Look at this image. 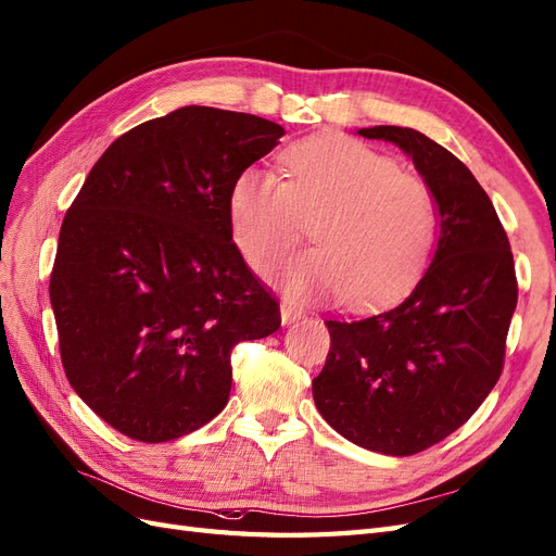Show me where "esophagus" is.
<instances>
[{"instance_id":"obj_1","label":"esophagus","mask_w":556,"mask_h":556,"mask_svg":"<svg viewBox=\"0 0 556 556\" xmlns=\"http://www.w3.org/2000/svg\"><path fill=\"white\" fill-rule=\"evenodd\" d=\"M301 317H304V311H301V308L294 306V304H290V301H282V304H280V319H282V325L299 323Z\"/></svg>"}]
</instances>
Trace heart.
I'll return each mask as SVG.
<instances>
[{"label": "heart", "mask_w": 556, "mask_h": 556, "mask_svg": "<svg viewBox=\"0 0 556 556\" xmlns=\"http://www.w3.org/2000/svg\"><path fill=\"white\" fill-rule=\"evenodd\" d=\"M285 180L245 169L231 185V237L252 271L266 274L296 245L301 216L317 248L285 264L292 296H343L376 306L422 271L435 237L431 192L392 157L348 137H313L282 153Z\"/></svg>", "instance_id": "b5f03b06"}]
</instances>
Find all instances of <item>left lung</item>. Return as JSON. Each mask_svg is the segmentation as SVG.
<instances>
[{
  "label": "left lung",
  "instance_id": "obj_1",
  "mask_svg": "<svg viewBox=\"0 0 556 556\" xmlns=\"http://www.w3.org/2000/svg\"><path fill=\"white\" fill-rule=\"evenodd\" d=\"M359 134L413 160L433 199L439 243L401 304L327 319L331 348L313 399L350 443L408 457L457 431L494 390L517 306L515 262L490 197L450 150L408 127Z\"/></svg>",
  "mask_w": 556,
  "mask_h": 556
}]
</instances>
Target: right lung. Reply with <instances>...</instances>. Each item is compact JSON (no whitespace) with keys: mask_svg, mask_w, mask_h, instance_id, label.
Here are the masks:
<instances>
[{"mask_svg":"<svg viewBox=\"0 0 556 556\" xmlns=\"http://www.w3.org/2000/svg\"><path fill=\"white\" fill-rule=\"evenodd\" d=\"M282 134L250 113L182 106L115 139L64 215L50 274L64 374L134 441L211 422L229 401L233 345L280 327L231 241L229 192Z\"/></svg>","mask_w":556,"mask_h":556,"instance_id":"add662e5","label":"right lung"}]
</instances>
